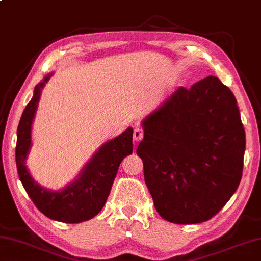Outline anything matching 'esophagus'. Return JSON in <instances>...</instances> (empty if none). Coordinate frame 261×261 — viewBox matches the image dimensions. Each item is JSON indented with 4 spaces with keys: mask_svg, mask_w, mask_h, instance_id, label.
Masks as SVG:
<instances>
[{
    "mask_svg": "<svg viewBox=\"0 0 261 261\" xmlns=\"http://www.w3.org/2000/svg\"><path fill=\"white\" fill-rule=\"evenodd\" d=\"M143 136H144V131L141 129V127H136L134 130V141L141 142L143 139Z\"/></svg>",
    "mask_w": 261,
    "mask_h": 261,
    "instance_id": "esophagus-1",
    "label": "esophagus"
}]
</instances>
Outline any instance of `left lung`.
I'll return each mask as SVG.
<instances>
[{
  "label": "left lung",
  "mask_w": 261,
  "mask_h": 261,
  "mask_svg": "<svg viewBox=\"0 0 261 261\" xmlns=\"http://www.w3.org/2000/svg\"><path fill=\"white\" fill-rule=\"evenodd\" d=\"M143 127L137 154L161 217L184 225L215 217L238 189L246 146L230 89L215 76L180 87Z\"/></svg>",
  "instance_id": "left-lung-1"
}]
</instances>
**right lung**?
I'll list each match as a JSON object with an SVG mask.
<instances>
[{
    "label": "right lung",
    "instance_id": "add662e5",
    "mask_svg": "<svg viewBox=\"0 0 261 261\" xmlns=\"http://www.w3.org/2000/svg\"><path fill=\"white\" fill-rule=\"evenodd\" d=\"M49 79L50 76H46L42 83L35 87L33 98L25 107L19 120L15 152L17 172L30 199L44 216L62 223L77 224L91 219L103 208L119 164L126 155L132 153L134 130L129 127L118 137L104 144L82 171L79 179L62 191L51 192L41 188L27 170L25 158L31 144V123L42 88Z\"/></svg>",
    "mask_w": 261,
    "mask_h": 261
}]
</instances>
